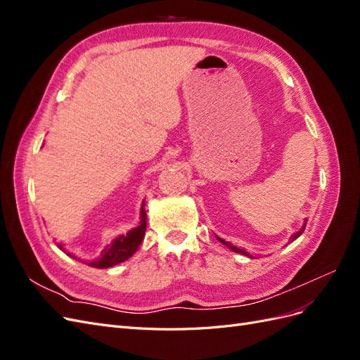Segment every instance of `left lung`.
I'll use <instances>...</instances> for the list:
<instances>
[{
	"mask_svg": "<svg viewBox=\"0 0 360 360\" xmlns=\"http://www.w3.org/2000/svg\"><path fill=\"white\" fill-rule=\"evenodd\" d=\"M303 230H304V226H302L300 228V230L299 231H296V233H294L291 237H290V242H292V240H296V238L303 233ZM217 240H219L221 243H224L225 246H228V248H230L231 250H234V252H238V254H243V255H248V257H250L248 252H245V250L243 249H238V248H236V246H233L231 243H228V242H225L224 240V238H219V237H217Z\"/></svg>",
	"mask_w": 360,
	"mask_h": 360,
	"instance_id": "obj_1",
	"label": "left lung"
}]
</instances>
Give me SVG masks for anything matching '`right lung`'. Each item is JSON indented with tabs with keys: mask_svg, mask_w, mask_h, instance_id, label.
Instances as JSON below:
<instances>
[{
	"mask_svg": "<svg viewBox=\"0 0 360 360\" xmlns=\"http://www.w3.org/2000/svg\"><path fill=\"white\" fill-rule=\"evenodd\" d=\"M144 205L146 202H143V205H141L139 225L134 228L132 231H129L126 236L117 237L115 240H112L103 249L102 255L97 259L91 261V263H89V266L97 267V269H108V267L123 263V261H126L136 252V249L139 248L141 242H143L144 234H146V226H147V213H146ZM60 248L63 249L61 245Z\"/></svg>",
	"mask_w": 360,
	"mask_h": 360,
	"instance_id": "obj_1",
	"label": "right lung"
}]
</instances>
